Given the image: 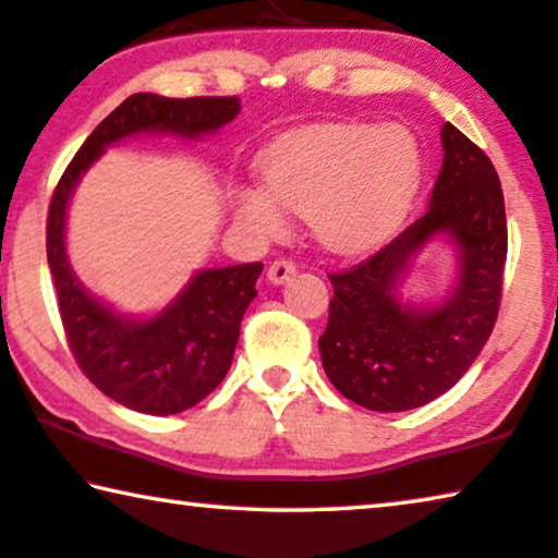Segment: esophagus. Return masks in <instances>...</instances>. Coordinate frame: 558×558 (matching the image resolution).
<instances>
[{"instance_id":"obj_1","label":"esophagus","mask_w":558,"mask_h":558,"mask_svg":"<svg viewBox=\"0 0 558 558\" xmlns=\"http://www.w3.org/2000/svg\"><path fill=\"white\" fill-rule=\"evenodd\" d=\"M294 274H296V264L287 259V256H281V259H274L269 264L267 277H269L271 284H284V281H289L291 277H294Z\"/></svg>"}]
</instances>
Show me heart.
I'll return each mask as SVG.
<instances>
[{
	"instance_id": "heart-1",
	"label": "heart",
	"mask_w": 558,
	"mask_h": 558,
	"mask_svg": "<svg viewBox=\"0 0 558 558\" xmlns=\"http://www.w3.org/2000/svg\"><path fill=\"white\" fill-rule=\"evenodd\" d=\"M424 154L401 124H331L289 140L267 161V184L236 207L262 234L284 229V209L308 214L331 250H359L397 225L422 182Z\"/></svg>"
}]
</instances>
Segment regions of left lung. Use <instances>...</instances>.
Instances as JSON below:
<instances>
[{"instance_id":"obj_1","label":"left lung","mask_w":558,"mask_h":558,"mask_svg":"<svg viewBox=\"0 0 558 558\" xmlns=\"http://www.w3.org/2000/svg\"><path fill=\"white\" fill-rule=\"evenodd\" d=\"M444 165L428 207L347 269L329 271L333 296L319 337L329 381L368 411H407L449 391L492 337L507 264V211L492 159L453 124L441 126ZM447 230L460 244L462 281L436 310L392 296L408 256Z\"/></svg>"}]
</instances>
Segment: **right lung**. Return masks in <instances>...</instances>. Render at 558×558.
<instances>
[{
	"label": "right lung",
	"instance_id": "1",
	"mask_svg": "<svg viewBox=\"0 0 558 558\" xmlns=\"http://www.w3.org/2000/svg\"><path fill=\"white\" fill-rule=\"evenodd\" d=\"M239 97L169 99L132 94L94 130L54 186L47 214V262L59 316L76 366L109 399L142 414L169 416L199 404L225 379L239 327L256 296L262 262L207 269L149 322L111 314L80 287L64 254L70 194L107 144L136 132L207 134L236 117Z\"/></svg>",
	"mask_w": 558,
	"mask_h": 558
}]
</instances>
